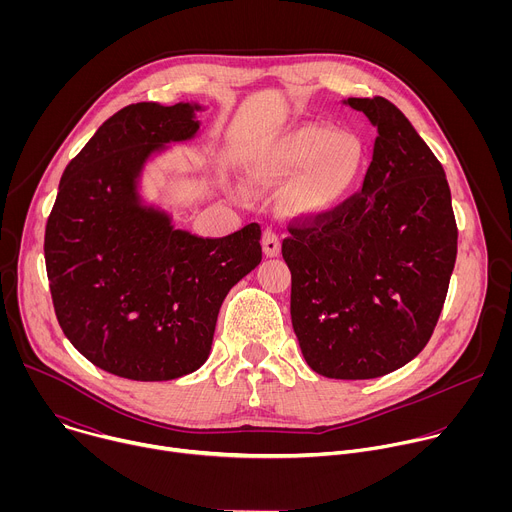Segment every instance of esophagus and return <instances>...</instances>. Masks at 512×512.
Segmentation results:
<instances>
[{"label":"esophagus","instance_id":"obj_1","mask_svg":"<svg viewBox=\"0 0 512 512\" xmlns=\"http://www.w3.org/2000/svg\"><path fill=\"white\" fill-rule=\"evenodd\" d=\"M261 245H263V253L267 257H277L281 253V243H279V237L271 231V229H265L263 231V237H261Z\"/></svg>","mask_w":512,"mask_h":512}]
</instances>
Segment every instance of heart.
I'll use <instances>...</instances> for the list:
<instances>
[{"label":"heart","mask_w":512,"mask_h":512,"mask_svg":"<svg viewBox=\"0 0 512 512\" xmlns=\"http://www.w3.org/2000/svg\"><path fill=\"white\" fill-rule=\"evenodd\" d=\"M364 166L362 141L348 131L320 123L289 127L251 154L245 174L251 182L273 186L287 180L291 208L306 216L336 210L356 188ZM245 196V188H237Z\"/></svg>","instance_id":"1"}]
</instances>
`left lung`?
<instances>
[{
	"label": "left lung",
	"instance_id": "obj_1",
	"mask_svg": "<svg viewBox=\"0 0 512 512\" xmlns=\"http://www.w3.org/2000/svg\"><path fill=\"white\" fill-rule=\"evenodd\" d=\"M377 127L362 192L324 221L289 229L291 324L308 367L377 379L413 360L442 314L458 253L442 164L385 97L342 99Z\"/></svg>",
	"mask_w": 512,
	"mask_h": 512
}]
</instances>
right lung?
<instances>
[{"label":"right lung","instance_id":"obj_1","mask_svg":"<svg viewBox=\"0 0 512 512\" xmlns=\"http://www.w3.org/2000/svg\"><path fill=\"white\" fill-rule=\"evenodd\" d=\"M204 105L135 103L109 117L58 186L44 257L58 324L95 367L170 381L206 362L229 289L261 263L257 223L223 239L178 229L143 194L172 143L194 141Z\"/></svg>","mask_w":512,"mask_h":512}]
</instances>
